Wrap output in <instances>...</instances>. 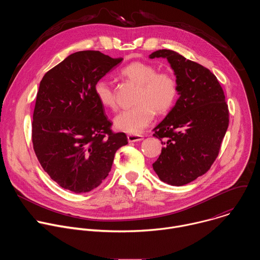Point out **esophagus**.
Returning a JSON list of instances; mask_svg holds the SVG:
<instances>
[{
  "label": "esophagus",
  "mask_w": 260,
  "mask_h": 260,
  "mask_svg": "<svg viewBox=\"0 0 260 260\" xmlns=\"http://www.w3.org/2000/svg\"><path fill=\"white\" fill-rule=\"evenodd\" d=\"M127 140L128 142H139L143 140L142 135H127Z\"/></svg>",
  "instance_id": "1"
}]
</instances>
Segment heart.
I'll return each mask as SVG.
<instances>
[{
  "mask_svg": "<svg viewBox=\"0 0 260 260\" xmlns=\"http://www.w3.org/2000/svg\"><path fill=\"white\" fill-rule=\"evenodd\" d=\"M120 75L128 82L137 85L134 95V107L122 111L115 118L116 129L139 135L157 114H166L173 108L177 95L178 84L172 74L158 72L149 62L134 61L121 69ZM94 94L99 103L111 110L116 109L115 91L104 79L94 84Z\"/></svg>",
  "mask_w": 260,
  "mask_h": 260,
  "instance_id": "obj_1",
  "label": "heart"
}]
</instances>
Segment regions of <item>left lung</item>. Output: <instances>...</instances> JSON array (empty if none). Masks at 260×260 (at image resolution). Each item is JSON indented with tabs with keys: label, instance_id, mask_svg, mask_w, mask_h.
I'll return each instance as SVG.
<instances>
[{
	"label": "left lung",
	"instance_id": "8db88e82",
	"mask_svg": "<svg viewBox=\"0 0 260 260\" xmlns=\"http://www.w3.org/2000/svg\"><path fill=\"white\" fill-rule=\"evenodd\" d=\"M149 57L168 59L180 95L153 129L164 144L153 170L161 181L182 186L206 174L217 158L229 127V106L223 89L207 68L169 49L156 50Z\"/></svg>",
	"mask_w": 260,
	"mask_h": 260
}]
</instances>
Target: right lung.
<instances>
[{"mask_svg": "<svg viewBox=\"0 0 260 260\" xmlns=\"http://www.w3.org/2000/svg\"><path fill=\"white\" fill-rule=\"evenodd\" d=\"M123 58L85 50L49 70L37 93L31 123L34 150L43 170L60 187L88 192L107 178L114 155L126 145L113 133L94 84Z\"/></svg>", "mask_w": 260, "mask_h": 260, "instance_id": "obj_1", "label": "right lung"}]
</instances>
